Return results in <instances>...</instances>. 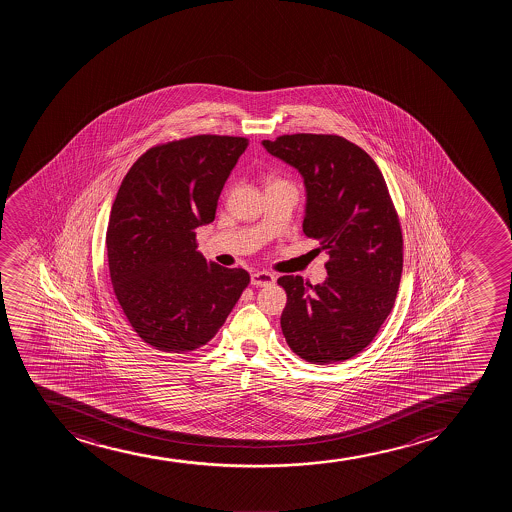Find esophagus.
I'll use <instances>...</instances> for the list:
<instances>
[{
  "mask_svg": "<svg viewBox=\"0 0 512 512\" xmlns=\"http://www.w3.org/2000/svg\"><path fill=\"white\" fill-rule=\"evenodd\" d=\"M251 283L256 287H268L271 283H275V277L271 275L270 271H253Z\"/></svg>",
  "mask_w": 512,
  "mask_h": 512,
  "instance_id": "1",
  "label": "esophagus"
}]
</instances>
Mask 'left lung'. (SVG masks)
Masks as SVG:
<instances>
[{
	"instance_id": "left-lung-1",
	"label": "left lung",
	"mask_w": 512,
	"mask_h": 512,
	"mask_svg": "<svg viewBox=\"0 0 512 512\" xmlns=\"http://www.w3.org/2000/svg\"><path fill=\"white\" fill-rule=\"evenodd\" d=\"M261 145L304 179L302 230L329 256L323 283L278 278L287 292L283 336L311 364L352 359L374 340L400 288L403 239L386 181L376 162L341 136L300 133Z\"/></svg>"
}]
</instances>
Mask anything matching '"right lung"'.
<instances>
[{
    "mask_svg": "<svg viewBox=\"0 0 512 512\" xmlns=\"http://www.w3.org/2000/svg\"><path fill=\"white\" fill-rule=\"evenodd\" d=\"M247 147L200 135L153 147L119 186L107 225L112 287L141 340L183 353L212 340L249 273L206 263L196 229L215 220L218 196Z\"/></svg>",
    "mask_w": 512,
    "mask_h": 512,
    "instance_id": "obj_1",
    "label": "right lung"
}]
</instances>
